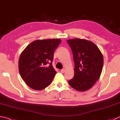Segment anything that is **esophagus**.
Listing matches in <instances>:
<instances>
[{"mask_svg": "<svg viewBox=\"0 0 120 120\" xmlns=\"http://www.w3.org/2000/svg\"><path fill=\"white\" fill-rule=\"evenodd\" d=\"M65 69H62L60 70V71H61V72L62 73H64L65 72Z\"/></svg>", "mask_w": 120, "mask_h": 120, "instance_id": "esophagus-1", "label": "esophagus"}]
</instances>
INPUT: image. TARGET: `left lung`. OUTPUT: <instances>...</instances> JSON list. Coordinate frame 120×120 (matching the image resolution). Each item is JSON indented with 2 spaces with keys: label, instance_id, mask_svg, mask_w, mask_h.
Returning <instances> with one entry per match:
<instances>
[{
  "label": "left lung",
  "instance_id": "obj_1",
  "mask_svg": "<svg viewBox=\"0 0 120 120\" xmlns=\"http://www.w3.org/2000/svg\"><path fill=\"white\" fill-rule=\"evenodd\" d=\"M71 47L75 64L74 76L69 85L76 90L91 88L101 73L104 58L99 49L92 41L80 38L67 40Z\"/></svg>",
  "mask_w": 120,
  "mask_h": 120
}]
</instances>
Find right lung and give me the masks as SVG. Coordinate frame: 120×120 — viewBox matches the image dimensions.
<instances>
[{"label": "right lung", "mask_w": 120, "mask_h": 120, "mask_svg": "<svg viewBox=\"0 0 120 120\" xmlns=\"http://www.w3.org/2000/svg\"><path fill=\"white\" fill-rule=\"evenodd\" d=\"M61 40H36L30 44L21 54L19 70L30 87L41 90L52 82L56 71L52 65L54 51Z\"/></svg>", "instance_id": "obj_1"}]
</instances>
